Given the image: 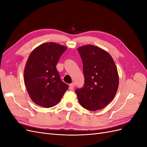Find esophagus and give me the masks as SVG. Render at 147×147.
<instances>
[{
  "instance_id": "obj_1",
  "label": "esophagus",
  "mask_w": 147,
  "mask_h": 147,
  "mask_svg": "<svg viewBox=\"0 0 147 147\" xmlns=\"http://www.w3.org/2000/svg\"><path fill=\"white\" fill-rule=\"evenodd\" d=\"M75 83H72L71 84H70V85H69V88L70 89V90H73L74 88L75 87Z\"/></svg>"
}]
</instances>
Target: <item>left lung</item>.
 I'll use <instances>...</instances> for the list:
<instances>
[{
    "mask_svg": "<svg viewBox=\"0 0 147 147\" xmlns=\"http://www.w3.org/2000/svg\"><path fill=\"white\" fill-rule=\"evenodd\" d=\"M83 62L84 85L75 90L83 108L95 111L105 107L117 91L119 77L116 65L109 53L94 45L79 47Z\"/></svg>",
    "mask_w": 147,
    "mask_h": 147,
    "instance_id": "1",
    "label": "left lung"
}]
</instances>
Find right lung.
Segmentation results:
<instances>
[{
	"label": "right lung",
	"mask_w": 147,
	"mask_h": 147,
	"mask_svg": "<svg viewBox=\"0 0 147 147\" xmlns=\"http://www.w3.org/2000/svg\"><path fill=\"white\" fill-rule=\"evenodd\" d=\"M67 48L53 42L42 44L30 53L24 72L30 99L43 107H51L61 100L69 86L61 80L56 65Z\"/></svg>",
	"instance_id": "add662e5"
}]
</instances>
